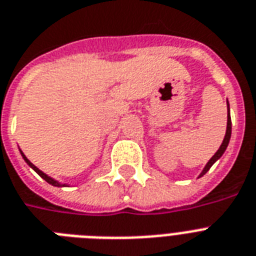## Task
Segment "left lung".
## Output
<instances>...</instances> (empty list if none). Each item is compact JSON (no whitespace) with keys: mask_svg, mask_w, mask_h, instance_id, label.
Instances as JSON below:
<instances>
[{"mask_svg":"<svg viewBox=\"0 0 256 256\" xmlns=\"http://www.w3.org/2000/svg\"><path fill=\"white\" fill-rule=\"evenodd\" d=\"M228 110H229V102H228ZM230 136H232V118H230V113L228 112V128H226V134H225V138H224V140H222V144L220 146V148H218L217 152L212 156V159L206 163V166H205V168L202 170V172L200 174V176L198 178H201V176H204L205 174H206L209 170H210V167L213 166V164L216 163V162L220 159V158L224 155V152H225L226 147H228V144H229V140H230Z\"/></svg>","mask_w":256,"mask_h":256,"instance_id":"8db88e82","label":"left lung"}]
</instances>
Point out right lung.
Returning <instances> with one entry per match:
<instances>
[{"instance_id":"obj_1","label":"right lung","mask_w":256,"mask_h":256,"mask_svg":"<svg viewBox=\"0 0 256 256\" xmlns=\"http://www.w3.org/2000/svg\"><path fill=\"white\" fill-rule=\"evenodd\" d=\"M20 154H22V156H24V162H26V163H27V164H28V166H30V167H31V168H32V170H34V171H35V172H36V174H38V175H39V176H40V178H44L46 182H48V184H51V186H67V184H60V182H56V180H54V178H50V176H47V175H46L44 172H42V171H40V170H39V168H38V167H35L34 164L31 163V162H30V160H28V159H27V158H26V156H24V152H22V151H20Z\"/></svg>"}]
</instances>
